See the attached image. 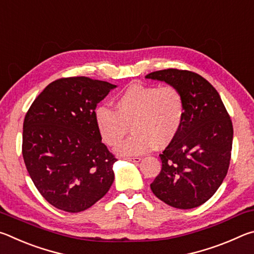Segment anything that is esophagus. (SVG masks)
Segmentation results:
<instances>
[{"instance_id":"1","label":"esophagus","mask_w":254,"mask_h":254,"mask_svg":"<svg viewBox=\"0 0 254 254\" xmlns=\"http://www.w3.org/2000/svg\"><path fill=\"white\" fill-rule=\"evenodd\" d=\"M126 159H127V160H130V161H133V162H139L141 160L140 157H127Z\"/></svg>"}]
</instances>
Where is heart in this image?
Listing matches in <instances>:
<instances>
[{
    "label": "heart",
    "mask_w": 254,
    "mask_h": 254,
    "mask_svg": "<svg viewBox=\"0 0 254 254\" xmlns=\"http://www.w3.org/2000/svg\"><path fill=\"white\" fill-rule=\"evenodd\" d=\"M186 103L183 93L173 85L135 84L127 88L117 100L115 111L100 106L95 123L104 142L114 147L130 130L133 134L120 143L122 154H142L169 144L182 130Z\"/></svg>",
    "instance_id": "b5f03b06"
}]
</instances>
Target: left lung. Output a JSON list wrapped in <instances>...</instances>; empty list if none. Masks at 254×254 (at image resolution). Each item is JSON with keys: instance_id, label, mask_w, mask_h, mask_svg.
<instances>
[{"instance_id": "obj_1", "label": "left lung", "mask_w": 254, "mask_h": 254, "mask_svg": "<svg viewBox=\"0 0 254 254\" xmlns=\"http://www.w3.org/2000/svg\"><path fill=\"white\" fill-rule=\"evenodd\" d=\"M145 78L175 86L186 103L182 130L159 154L161 171L150 187L175 208L198 207L215 194L229 170L233 142L230 115L213 85L194 71L168 68Z\"/></svg>"}]
</instances>
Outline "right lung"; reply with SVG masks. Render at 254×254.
<instances>
[{"mask_svg":"<svg viewBox=\"0 0 254 254\" xmlns=\"http://www.w3.org/2000/svg\"><path fill=\"white\" fill-rule=\"evenodd\" d=\"M114 87L85 76L63 77L47 86L25 114V167L34 186L56 208L87 209L113 184L118 159L102 142L94 114Z\"/></svg>","mask_w":254,"mask_h":254,"instance_id":"1","label":"right lung"}]
</instances>
